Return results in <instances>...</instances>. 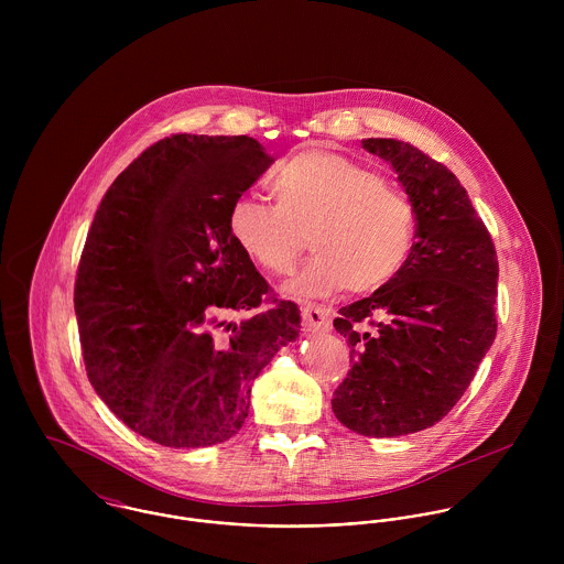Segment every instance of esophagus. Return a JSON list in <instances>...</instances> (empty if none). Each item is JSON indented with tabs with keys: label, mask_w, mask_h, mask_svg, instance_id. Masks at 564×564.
I'll use <instances>...</instances> for the list:
<instances>
[{
	"label": "esophagus",
	"mask_w": 564,
	"mask_h": 564,
	"mask_svg": "<svg viewBox=\"0 0 564 564\" xmlns=\"http://www.w3.org/2000/svg\"><path fill=\"white\" fill-rule=\"evenodd\" d=\"M332 311L325 306H313L304 304L302 306V319H304V329L308 332H327L332 327Z\"/></svg>",
	"instance_id": "1"
}]
</instances>
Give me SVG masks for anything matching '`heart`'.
<instances>
[{
    "mask_svg": "<svg viewBox=\"0 0 564 564\" xmlns=\"http://www.w3.org/2000/svg\"><path fill=\"white\" fill-rule=\"evenodd\" d=\"M275 204L239 197L228 230L242 253L273 275H289L308 237L317 256L291 284L293 295L387 286L414 247V206L402 191L338 152L311 148L284 162L273 180Z\"/></svg>",
    "mask_w": 564,
    "mask_h": 564,
    "instance_id": "b5f03b06",
    "label": "heart"
}]
</instances>
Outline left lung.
Here are the masks:
<instances>
[{"instance_id":"left-lung-1","label":"left lung","mask_w":564,"mask_h":564,"mask_svg":"<svg viewBox=\"0 0 564 564\" xmlns=\"http://www.w3.org/2000/svg\"><path fill=\"white\" fill-rule=\"evenodd\" d=\"M391 162L414 206V247L373 295L338 311L351 369L332 395L336 419L362 436L438 423L471 384L497 334V253L465 186L398 139H365Z\"/></svg>"}]
</instances>
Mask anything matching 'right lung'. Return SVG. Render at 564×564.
<instances>
[{"mask_svg":"<svg viewBox=\"0 0 564 564\" xmlns=\"http://www.w3.org/2000/svg\"><path fill=\"white\" fill-rule=\"evenodd\" d=\"M271 162L251 137H166L119 173L88 230L74 295L88 382L164 447L232 438L253 380L300 336L297 304L228 230ZM235 312L241 324L225 319Z\"/></svg>","mask_w":564,"mask_h":564,"instance_id":"1","label":"right lung"}]
</instances>
